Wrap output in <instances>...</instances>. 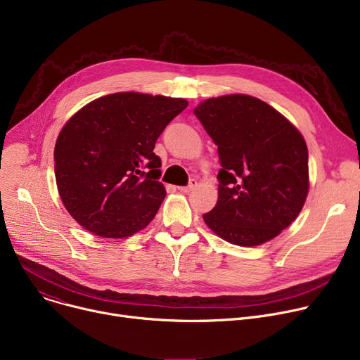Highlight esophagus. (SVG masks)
I'll return each mask as SVG.
<instances>
[{"label":"esophagus","instance_id":"obj_1","mask_svg":"<svg viewBox=\"0 0 360 360\" xmlns=\"http://www.w3.org/2000/svg\"><path fill=\"white\" fill-rule=\"evenodd\" d=\"M198 185V182L195 181V179H191L189 181V184L186 185V186H178V189L181 191V193H189V191H193V189H195V186Z\"/></svg>","mask_w":360,"mask_h":360}]
</instances>
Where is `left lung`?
I'll return each instance as SVG.
<instances>
[{"mask_svg": "<svg viewBox=\"0 0 360 360\" xmlns=\"http://www.w3.org/2000/svg\"><path fill=\"white\" fill-rule=\"evenodd\" d=\"M194 114L217 146L219 200L202 215L223 240L259 246L288 227L308 194L302 134L269 104L243 94L202 101Z\"/></svg>", "mask_w": 360, "mask_h": 360, "instance_id": "left-lung-1", "label": "left lung"}]
</instances>
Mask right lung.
I'll return each mask as SVG.
<instances>
[{"label": "right lung", "mask_w": 360, "mask_h": 360, "mask_svg": "<svg viewBox=\"0 0 360 360\" xmlns=\"http://www.w3.org/2000/svg\"><path fill=\"white\" fill-rule=\"evenodd\" d=\"M186 107L184 98L115 92L69 118L56 140L55 176L78 224L124 238L153 220L166 197L155 143Z\"/></svg>", "instance_id": "add662e5"}]
</instances>
